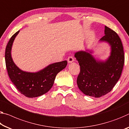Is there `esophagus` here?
I'll use <instances>...</instances> for the list:
<instances>
[{"label":"esophagus","instance_id":"1","mask_svg":"<svg viewBox=\"0 0 129 129\" xmlns=\"http://www.w3.org/2000/svg\"><path fill=\"white\" fill-rule=\"evenodd\" d=\"M68 62L69 63H72L73 61H74V58H73V57H72V56H70L68 58Z\"/></svg>","mask_w":129,"mask_h":129}]
</instances>
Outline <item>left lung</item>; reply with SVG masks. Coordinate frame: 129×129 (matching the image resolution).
<instances>
[{
	"label": "left lung",
	"mask_w": 129,
	"mask_h": 129,
	"mask_svg": "<svg viewBox=\"0 0 129 129\" xmlns=\"http://www.w3.org/2000/svg\"><path fill=\"white\" fill-rule=\"evenodd\" d=\"M105 34L100 41L107 42L111 46V54L107 60H96L91 52L79 51L75 54L80 67L77 85L81 92L89 96L99 98L111 91L123 70L124 51L119 37L107 26Z\"/></svg>",
	"instance_id": "obj_1"
}]
</instances>
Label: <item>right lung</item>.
<instances>
[{"instance_id": "right-lung-1", "label": "right lung", "mask_w": 129, "mask_h": 129, "mask_svg": "<svg viewBox=\"0 0 129 129\" xmlns=\"http://www.w3.org/2000/svg\"><path fill=\"white\" fill-rule=\"evenodd\" d=\"M19 32L18 31L11 37L6 48L5 61L8 75L20 93L27 98L40 96L50 90L53 85L57 73L66 67L67 61L50 64L36 73L20 70L14 64L11 55L14 39Z\"/></svg>"}]
</instances>
